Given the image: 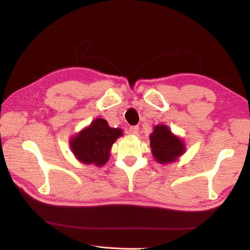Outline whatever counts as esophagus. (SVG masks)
I'll return each instance as SVG.
<instances>
[{
	"label": "esophagus",
	"instance_id": "esophagus-1",
	"mask_svg": "<svg viewBox=\"0 0 250 250\" xmlns=\"http://www.w3.org/2000/svg\"><path fill=\"white\" fill-rule=\"evenodd\" d=\"M139 130H140V128H139L138 125H133V126H130L129 132H130L132 135H138L139 134Z\"/></svg>",
	"mask_w": 250,
	"mask_h": 250
}]
</instances>
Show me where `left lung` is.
I'll return each mask as SVG.
<instances>
[{"mask_svg": "<svg viewBox=\"0 0 250 250\" xmlns=\"http://www.w3.org/2000/svg\"><path fill=\"white\" fill-rule=\"evenodd\" d=\"M149 145L155 160L161 165L175 163L187 150L183 140L173 134L166 125L154 126L149 135Z\"/></svg>", "mask_w": 250, "mask_h": 250, "instance_id": "obj_1", "label": "left lung"}]
</instances>
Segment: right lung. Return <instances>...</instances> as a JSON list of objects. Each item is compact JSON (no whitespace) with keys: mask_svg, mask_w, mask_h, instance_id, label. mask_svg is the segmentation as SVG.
<instances>
[{"mask_svg":"<svg viewBox=\"0 0 250 250\" xmlns=\"http://www.w3.org/2000/svg\"><path fill=\"white\" fill-rule=\"evenodd\" d=\"M124 135L120 128H110L105 119L96 118L69 140L75 157L84 165L104 166L116 140Z\"/></svg>","mask_w":250,"mask_h":250,"instance_id":"add662e5","label":"right lung"}]
</instances>
